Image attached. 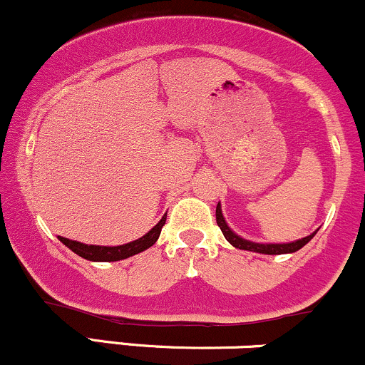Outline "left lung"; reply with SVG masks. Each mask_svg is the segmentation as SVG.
I'll return each instance as SVG.
<instances>
[{
  "instance_id": "left-lung-1",
  "label": "left lung",
  "mask_w": 365,
  "mask_h": 365,
  "mask_svg": "<svg viewBox=\"0 0 365 365\" xmlns=\"http://www.w3.org/2000/svg\"><path fill=\"white\" fill-rule=\"evenodd\" d=\"M216 223L221 228V232H223L226 240H228L233 247H237V249H240V250H250V252H259V254H267V255L297 252V250L302 249L305 244H309V242H311V238L316 235V232H314L309 237L300 238V240H295V242H290V244H257V242L245 240V238L238 237L237 233L230 228L228 223H226L223 212H221V204H217L216 206Z\"/></svg>"
}]
</instances>
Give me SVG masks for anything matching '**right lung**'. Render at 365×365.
Listing matches in <instances>:
<instances>
[{"mask_svg": "<svg viewBox=\"0 0 365 365\" xmlns=\"http://www.w3.org/2000/svg\"><path fill=\"white\" fill-rule=\"evenodd\" d=\"M166 223V215L159 220V223L150 228L144 237L137 238V240L128 242V244L123 245H116V247H106V245H87V244H81L77 240H70V238L65 237H58L60 238L61 244H65L68 247L72 252H75L81 257L87 259V261H94V262H113V261H121V259L132 257V255L144 252L145 249L153 247L156 244V240L159 238V233H161V228Z\"/></svg>", "mask_w": 365, "mask_h": 365, "instance_id": "obj_1", "label": "right lung"}]
</instances>
